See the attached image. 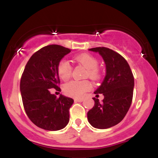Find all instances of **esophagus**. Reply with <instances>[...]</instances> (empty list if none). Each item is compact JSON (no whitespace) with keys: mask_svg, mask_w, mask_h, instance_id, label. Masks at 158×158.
<instances>
[{"mask_svg":"<svg viewBox=\"0 0 158 158\" xmlns=\"http://www.w3.org/2000/svg\"><path fill=\"white\" fill-rule=\"evenodd\" d=\"M74 100L76 101V102H82V101H83L84 99H82V98H76V99H75Z\"/></svg>","mask_w":158,"mask_h":158,"instance_id":"obj_1","label":"esophagus"}]
</instances>
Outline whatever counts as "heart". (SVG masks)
<instances>
[{"label":"heart","instance_id":"obj_1","mask_svg":"<svg viewBox=\"0 0 158 158\" xmlns=\"http://www.w3.org/2000/svg\"><path fill=\"white\" fill-rule=\"evenodd\" d=\"M75 61L85 67L87 70L85 76L92 79H97L99 77V71L98 69V59L90 54L78 55L75 57ZM58 75L63 81H67L72 74V67L69 62L65 60H62L58 65ZM92 88V85L87 80H73L64 85L63 91L65 95L72 97H82L85 93Z\"/></svg>","mask_w":158,"mask_h":158}]
</instances>
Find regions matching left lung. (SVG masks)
<instances>
[{
  "label": "left lung",
  "instance_id": "1",
  "mask_svg": "<svg viewBox=\"0 0 158 158\" xmlns=\"http://www.w3.org/2000/svg\"><path fill=\"white\" fill-rule=\"evenodd\" d=\"M99 53L106 65V76L99 88L94 92L96 96L102 94V102L93 97L94 106L87 113L88 121L93 127L106 129L118 124L131 107L134 87V79L126 59L105 47L89 49Z\"/></svg>",
  "mask_w": 158,
  "mask_h": 158
}]
</instances>
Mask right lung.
<instances>
[{
    "label": "right lung",
    "instance_id": "add662e5",
    "mask_svg": "<svg viewBox=\"0 0 158 158\" xmlns=\"http://www.w3.org/2000/svg\"><path fill=\"white\" fill-rule=\"evenodd\" d=\"M70 52L59 45L41 48L32 55L21 76L20 91L24 110L31 121L42 129L59 131L69 121V110L74 100L62 94L57 98L50 89H59L58 65Z\"/></svg>",
    "mask_w": 158,
    "mask_h": 158
}]
</instances>
